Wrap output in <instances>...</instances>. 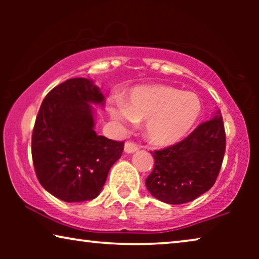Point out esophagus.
Wrapping results in <instances>:
<instances>
[{
    "mask_svg": "<svg viewBox=\"0 0 259 259\" xmlns=\"http://www.w3.org/2000/svg\"><path fill=\"white\" fill-rule=\"evenodd\" d=\"M139 150V147H138V145H136L134 143H131V141H127L125 144V152L126 153H134V152H137Z\"/></svg>",
    "mask_w": 259,
    "mask_h": 259,
    "instance_id": "obj_1",
    "label": "esophagus"
}]
</instances>
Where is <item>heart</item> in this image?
Here are the masks:
<instances>
[{
	"label": "heart",
	"mask_w": 259,
	"mask_h": 259,
	"mask_svg": "<svg viewBox=\"0 0 259 259\" xmlns=\"http://www.w3.org/2000/svg\"><path fill=\"white\" fill-rule=\"evenodd\" d=\"M200 113L196 94L164 84L138 87L125 104L116 100L111 107L113 118L123 125L146 120L145 134L157 146L179 143L196 125Z\"/></svg>",
	"instance_id": "obj_1"
}]
</instances>
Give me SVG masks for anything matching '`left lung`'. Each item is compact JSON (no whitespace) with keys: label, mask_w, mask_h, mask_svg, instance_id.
Returning a JSON list of instances; mask_svg holds the SVG:
<instances>
[{"label":"left lung","mask_w":259,"mask_h":259,"mask_svg":"<svg viewBox=\"0 0 259 259\" xmlns=\"http://www.w3.org/2000/svg\"><path fill=\"white\" fill-rule=\"evenodd\" d=\"M222 113L200 123L180 143L154 151V168L146 187L154 198L167 204L192 201L213 186L225 153Z\"/></svg>","instance_id":"8db88e82"}]
</instances>
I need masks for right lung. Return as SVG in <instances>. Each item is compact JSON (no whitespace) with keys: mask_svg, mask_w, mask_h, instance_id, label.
<instances>
[{"mask_svg":"<svg viewBox=\"0 0 259 259\" xmlns=\"http://www.w3.org/2000/svg\"><path fill=\"white\" fill-rule=\"evenodd\" d=\"M92 105L105 106L100 88L90 79L74 77L46 95L35 120V173L46 191L67 203L97 198L123 151V141L95 132Z\"/></svg>","mask_w":259,"mask_h":259,"instance_id":"right-lung-1","label":"right lung"}]
</instances>
